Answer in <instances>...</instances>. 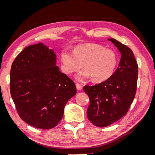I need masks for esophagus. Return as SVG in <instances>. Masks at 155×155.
I'll use <instances>...</instances> for the list:
<instances>
[{"mask_svg": "<svg viewBox=\"0 0 155 155\" xmlns=\"http://www.w3.org/2000/svg\"><path fill=\"white\" fill-rule=\"evenodd\" d=\"M76 86L77 90H78V91H80V90H81L82 88H83V86H82V85H81L80 84H79V83H76Z\"/></svg>", "mask_w": 155, "mask_h": 155, "instance_id": "obj_1", "label": "esophagus"}]
</instances>
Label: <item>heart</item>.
I'll list each match as a JSON object with an SVG mask.
<instances>
[{
  "instance_id": "1",
  "label": "heart",
  "mask_w": 155,
  "mask_h": 155,
  "mask_svg": "<svg viewBox=\"0 0 155 155\" xmlns=\"http://www.w3.org/2000/svg\"><path fill=\"white\" fill-rule=\"evenodd\" d=\"M118 63L116 53L110 49L96 43L76 46L71 51L64 49L61 54V68L67 75L85 68L76 76L78 79L91 78L94 82L100 83L113 75Z\"/></svg>"
}]
</instances>
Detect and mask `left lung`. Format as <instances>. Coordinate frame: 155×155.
Wrapping results in <instances>:
<instances>
[{"mask_svg": "<svg viewBox=\"0 0 155 155\" xmlns=\"http://www.w3.org/2000/svg\"><path fill=\"white\" fill-rule=\"evenodd\" d=\"M108 40L121 54L118 68L107 80L83 87L90 100L88 119L99 127L113 124L127 113L137 87L138 67L133 51L113 38Z\"/></svg>", "mask_w": 155, "mask_h": 155, "instance_id": "8db88e82", "label": "left lung"}]
</instances>
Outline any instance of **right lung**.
Wrapping results in <instances>:
<instances>
[{
	"label": "right lung",
	"instance_id": "right-lung-1",
	"mask_svg": "<svg viewBox=\"0 0 155 155\" xmlns=\"http://www.w3.org/2000/svg\"><path fill=\"white\" fill-rule=\"evenodd\" d=\"M10 94L20 118L50 129L61 120L67 101L76 94L74 82L56 66V55L43 43L25 48L10 70Z\"/></svg>",
	"mask_w": 155,
	"mask_h": 155
}]
</instances>
